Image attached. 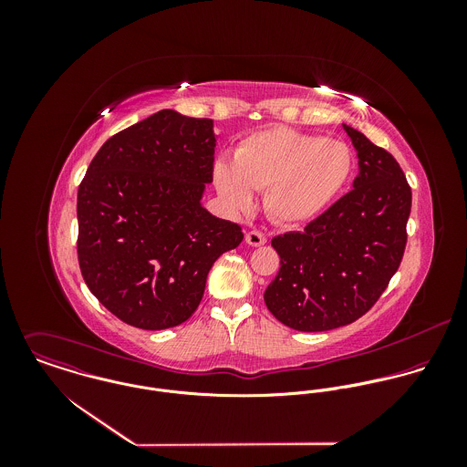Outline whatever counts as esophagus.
<instances>
[{
  "instance_id": "esophagus-1",
  "label": "esophagus",
  "mask_w": 467,
  "mask_h": 467,
  "mask_svg": "<svg viewBox=\"0 0 467 467\" xmlns=\"http://www.w3.org/2000/svg\"><path fill=\"white\" fill-rule=\"evenodd\" d=\"M246 243L250 246H263L267 243L266 234L261 232V230H252V232L246 234Z\"/></svg>"
}]
</instances>
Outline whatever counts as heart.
I'll return each mask as SVG.
<instances>
[{"mask_svg":"<svg viewBox=\"0 0 467 467\" xmlns=\"http://www.w3.org/2000/svg\"><path fill=\"white\" fill-rule=\"evenodd\" d=\"M354 158L341 140L271 128L244 138L234 161H217L215 187L234 208H248L252 191H266L267 213L285 224L313 219L352 178Z\"/></svg>","mask_w":467,"mask_h":467,"instance_id":"heart-1","label":"heart"}]
</instances>
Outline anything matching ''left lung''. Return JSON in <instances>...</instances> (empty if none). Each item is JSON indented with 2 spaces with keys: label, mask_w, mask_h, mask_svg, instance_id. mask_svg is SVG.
Listing matches in <instances>:
<instances>
[{
  "label": "left lung",
  "mask_w": 467,
  "mask_h": 467,
  "mask_svg": "<svg viewBox=\"0 0 467 467\" xmlns=\"http://www.w3.org/2000/svg\"><path fill=\"white\" fill-rule=\"evenodd\" d=\"M359 174L354 189L304 232L271 241L280 269L265 302L284 326L320 333L348 326L379 300L406 248L411 189L398 160L348 126Z\"/></svg>",
  "instance_id": "left-lung-1"
}]
</instances>
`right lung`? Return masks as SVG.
Here are the masks:
<instances>
[{"instance_id": "1", "label": "right lung", "mask_w": 467, "mask_h": 467, "mask_svg": "<svg viewBox=\"0 0 467 467\" xmlns=\"http://www.w3.org/2000/svg\"><path fill=\"white\" fill-rule=\"evenodd\" d=\"M210 119L172 109L111 136L77 194L82 278L119 320L145 331L183 324L213 263L244 239L201 206L213 180Z\"/></svg>"}]
</instances>
